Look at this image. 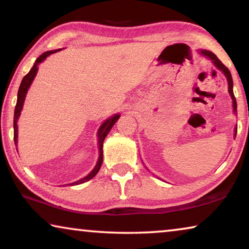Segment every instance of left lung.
Listing matches in <instances>:
<instances>
[{"label": "left lung", "instance_id": "1", "mask_svg": "<svg viewBox=\"0 0 249 249\" xmlns=\"http://www.w3.org/2000/svg\"><path fill=\"white\" fill-rule=\"evenodd\" d=\"M201 54H203V56L210 58L211 60L213 61V64L215 65V67L217 69H220L223 73L225 74V77L227 79V82H229V92H230V95L231 100H233V107H234V112L236 114V112H237V104H236V99L234 96V92H233V79H231V74L230 72V70L226 68V67L222 64V61L218 59L215 54L213 53L209 52V50H200ZM237 133V127H235V135Z\"/></svg>", "mask_w": 249, "mask_h": 249}]
</instances>
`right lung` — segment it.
Listing matches in <instances>:
<instances>
[{
	"instance_id": "1",
	"label": "right lung",
	"mask_w": 249,
	"mask_h": 249,
	"mask_svg": "<svg viewBox=\"0 0 249 249\" xmlns=\"http://www.w3.org/2000/svg\"><path fill=\"white\" fill-rule=\"evenodd\" d=\"M59 50H60V49L50 50V52H46L44 53H41L40 56L36 59V61H35V64H34L33 68L29 70V72L26 75H25V77L22 80V82H20L18 93V102H16V107H15V111H14V142H15V146L18 145V117L20 115V111H22V108H23L25 96H26V93H27V91L29 89V87H31L33 80H34V78H35V75L37 73V70H38V65L40 64V62H43L45 59L49 56V54L57 53V52H59ZM120 116H121L120 114L113 115L112 117H109V119H107L102 125L100 126L99 132H98L99 150H100V156H99L98 162H96V165L93 168V170H92L89 175H88L87 177H84V178H82V179L75 181V182H73V183H70V185L81 184L83 182H86V181H89L90 179L93 178V177L96 174H98L101 166H102V162H103V142H104L105 137H107V135L108 134L109 130H111V128L113 127V125H114L116 123V121L119 120Z\"/></svg>"
}]
</instances>
